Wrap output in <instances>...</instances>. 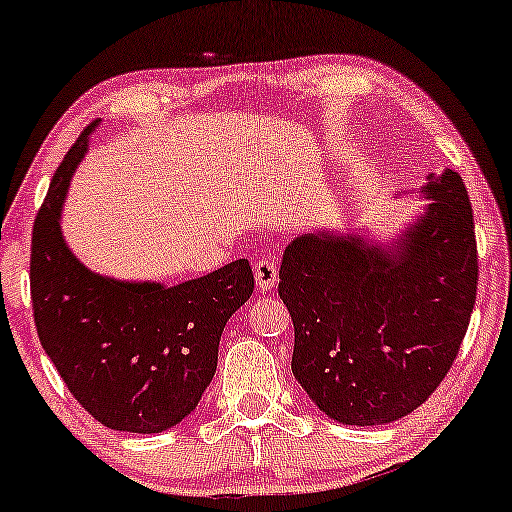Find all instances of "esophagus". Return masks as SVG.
I'll use <instances>...</instances> for the list:
<instances>
[{
    "label": "esophagus",
    "instance_id": "1",
    "mask_svg": "<svg viewBox=\"0 0 512 512\" xmlns=\"http://www.w3.org/2000/svg\"><path fill=\"white\" fill-rule=\"evenodd\" d=\"M255 281L260 286V291L274 289L276 281H279V264H276L274 257H262L255 264Z\"/></svg>",
    "mask_w": 512,
    "mask_h": 512
}]
</instances>
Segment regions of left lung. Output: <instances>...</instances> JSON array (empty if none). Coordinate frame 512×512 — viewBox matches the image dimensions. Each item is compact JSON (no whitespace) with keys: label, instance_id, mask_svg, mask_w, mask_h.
<instances>
[{"label":"left lung","instance_id":"obj_1","mask_svg":"<svg viewBox=\"0 0 512 512\" xmlns=\"http://www.w3.org/2000/svg\"><path fill=\"white\" fill-rule=\"evenodd\" d=\"M416 192L426 207L383 240L368 228H315L284 250L291 370L337 424L385 426L421 407L467 332L477 298L467 187L443 168Z\"/></svg>","mask_w":512,"mask_h":512}]
</instances>
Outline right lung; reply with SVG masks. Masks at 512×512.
Instances as JSON below:
<instances>
[{"label": "right lung", "instance_id": "obj_1", "mask_svg": "<svg viewBox=\"0 0 512 512\" xmlns=\"http://www.w3.org/2000/svg\"><path fill=\"white\" fill-rule=\"evenodd\" d=\"M98 120L67 151L33 226L35 327L76 402L113 431L163 433L207 390L231 315L252 296L248 260L166 286L91 272L62 233V209Z\"/></svg>", "mask_w": 512, "mask_h": 512}]
</instances>
